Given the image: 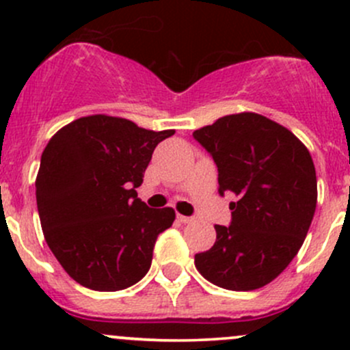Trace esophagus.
I'll use <instances>...</instances> for the list:
<instances>
[{
	"instance_id": "1",
	"label": "esophagus",
	"mask_w": 350,
	"mask_h": 350,
	"mask_svg": "<svg viewBox=\"0 0 350 350\" xmlns=\"http://www.w3.org/2000/svg\"><path fill=\"white\" fill-rule=\"evenodd\" d=\"M178 220L181 221V224H191L193 217H185V215H178Z\"/></svg>"
}]
</instances>
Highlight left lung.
Listing matches in <instances>:
<instances>
[{"label": "left lung", "instance_id": "1", "mask_svg": "<svg viewBox=\"0 0 350 350\" xmlns=\"http://www.w3.org/2000/svg\"><path fill=\"white\" fill-rule=\"evenodd\" d=\"M193 137L215 161L218 193H234L228 227L195 256L210 283L232 291L262 288L295 259L317 208V174L308 149L280 123L257 113L218 118Z\"/></svg>", "mask_w": 350, "mask_h": 350}]
</instances>
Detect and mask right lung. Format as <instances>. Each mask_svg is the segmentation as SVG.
Segmentation results:
<instances>
[{
    "mask_svg": "<svg viewBox=\"0 0 350 350\" xmlns=\"http://www.w3.org/2000/svg\"><path fill=\"white\" fill-rule=\"evenodd\" d=\"M171 135L93 115L49 140L35 181L38 217L52 254L81 286L118 291L150 269L155 241L176 213L149 208L135 188L157 144Z\"/></svg>",
    "mask_w": 350,
    "mask_h": 350,
    "instance_id": "obj_1",
    "label": "right lung"
}]
</instances>
